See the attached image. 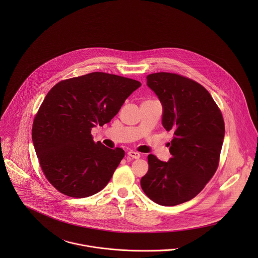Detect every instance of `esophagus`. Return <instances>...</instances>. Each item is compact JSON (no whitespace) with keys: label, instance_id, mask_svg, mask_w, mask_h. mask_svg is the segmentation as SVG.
<instances>
[{"label":"esophagus","instance_id":"obj_1","mask_svg":"<svg viewBox=\"0 0 258 258\" xmlns=\"http://www.w3.org/2000/svg\"><path fill=\"white\" fill-rule=\"evenodd\" d=\"M128 156H129V157H131V158H133V159H139L141 155H140L138 152H135V151H129V152H128Z\"/></svg>","mask_w":258,"mask_h":258}]
</instances>
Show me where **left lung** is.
I'll list each match as a JSON object with an SVG mask.
<instances>
[{
  "label": "left lung",
  "mask_w": 258,
  "mask_h": 258,
  "mask_svg": "<svg viewBox=\"0 0 258 258\" xmlns=\"http://www.w3.org/2000/svg\"><path fill=\"white\" fill-rule=\"evenodd\" d=\"M147 85L163 105L162 124L174 131L169 162L148 156L149 170L141 179L148 198L161 206L194 199L215 175L224 137L222 114L210 92L183 75H147Z\"/></svg>",
  "instance_id": "8db88e82"
}]
</instances>
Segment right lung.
Returning <instances> with one entry per match:
<instances>
[{
	"label": "right lung",
	"instance_id": "right-lung-1",
	"mask_svg": "<svg viewBox=\"0 0 258 258\" xmlns=\"http://www.w3.org/2000/svg\"><path fill=\"white\" fill-rule=\"evenodd\" d=\"M140 86L135 79L91 73L61 80L48 91L32 137L40 168L58 191L86 198L108 184L125 152L95 143L91 129L110 122Z\"/></svg>",
	"mask_w": 258,
	"mask_h": 258
}]
</instances>
